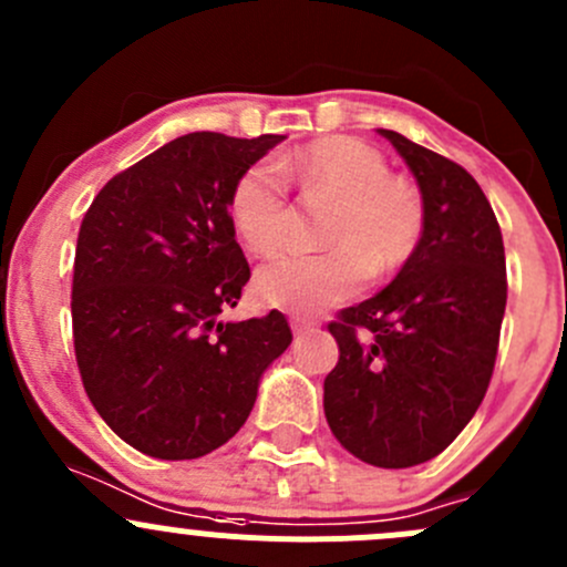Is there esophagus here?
Returning a JSON list of instances; mask_svg holds the SVG:
<instances>
[{
  "instance_id": "esophagus-1",
  "label": "esophagus",
  "mask_w": 567,
  "mask_h": 567,
  "mask_svg": "<svg viewBox=\"0 0 567 567\" xmlns=\"http://www.w3.org/2000/svg\"><path fill=\"white\" fill-rule=\"evenodd\" d=\"M290 326H293L296 334H301V331L316 329L318 320H316V318H310V316H293V318H290Z\"/></svg>"
}]
</instances>
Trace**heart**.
Wrapping results in <instances>:
<instances>
[{"label":"heart","mask_w":567,"mask_h":567,"mask_svg":"<svg viewBox=\"0 0 567 567\" xmlns=\"http://www.w3.org/2000/svg\"><path fill=\"white\" fill-rule=\"evenodd\" d=\"M301 197L331 199L320 230L323 251H282L257 271L255 290L266 305L316 312L348 299L359 285L398 271L422 238L425 203L368 142L323 136L279 158L277 169L257 164L230 192V221L244 247L271 255L290 230L288 186Z\"/></svg>","instance_id":"1"}]
</instances>
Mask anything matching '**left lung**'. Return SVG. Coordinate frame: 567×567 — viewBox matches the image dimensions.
<instances>
[{
    "label": "left lung",
    "mask_w": 567,
    "mask_h": 567,
    "mask_svg": "<svg viewBox=\"0 0 567 567\" xmlns=\"http://www.w3.org/2000/svg\"><path fill=\"white\" fill-rule=\"evenodd\" d=\"M379 131L420 183L425 227L392 285L329 323L340 359L323 381V411L348 453L405 468L447 450L488 392L507 305L505 244L461 164Z\"/></svg>",
    "instance_id": "8db88e82"
}]
</instances>
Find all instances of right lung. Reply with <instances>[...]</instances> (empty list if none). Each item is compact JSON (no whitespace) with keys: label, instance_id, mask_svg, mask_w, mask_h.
Masks as SVG:
<instances>
[{"label":"right lung","instance_id":"add662e5","mask_svg":"<svg viewBox=\"0 0 567 567\" xmlns=\"http://www.w3.org/2000/svg\"><path fill=\"white\" fill-rule=\"evenodd\" d=\"M285 136L194 131L95 194L73 260V351L84 392L123 442L192 461L247 422L262 370L290 346L282 312L221 323L251 271L230 192Z\"/></svg>","mask_w":567,"mask_h":567}]
</instances>
